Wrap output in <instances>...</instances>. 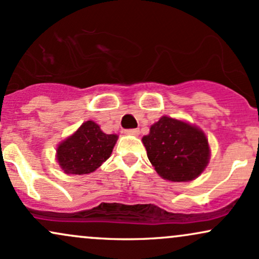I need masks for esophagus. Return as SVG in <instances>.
I'll list each match as a JSON object with an SVG mask.
<instances>
[{
    "label": "esophagus",
    "mask_w": 259,
    "mask_h": 259,
    "mask_svg": "<svg viewBox=\"0 0 259 259\" xmlns=\"http://www.w3.org/2000/svg\"><path fill=\"white\" fill-rule=\"evenodd\" d=\"M124 133H125L126 135H139L140 130L139 129H126V130H124Z\"/></svg>",
    "instance_id": "obj_1"
}]
</instances>
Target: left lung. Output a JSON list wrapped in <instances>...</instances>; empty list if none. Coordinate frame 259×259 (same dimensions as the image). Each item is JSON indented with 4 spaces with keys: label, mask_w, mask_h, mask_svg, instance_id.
Instances as JSON below:
<instances>
[{
    "label": "left lung",
    "mask_w": 259,
    "mask_h": 259,
    "mask_svg": "<svg viewBox=\"0 0 259 259\" xmlns=\"http://www.w3.org/2000/svg\"><path fill=\"white\" fill-rule=\"evenodd\" d=\"M142 142L159 177L174 183L196 179L209 162V145L200 127L167 115L150 127Z\"/></svg>",
    "instance_id": "left-lung-1"
}]
</instances>
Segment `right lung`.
Wrapping results in <instances>:
<instances>
[{
  "label": "right lung",
  "instance_id": "1",
  "mask_svg": "<svg viewBox=\"0 0 259 259\" xmlns=\"http://www.w3.org/2000/svg\"><path fill=\"white\" fill-rule=\"evenodd\" d=\"M118 140L105 134L99 124L88 120L57 147V162L65 174L82 175L96 170L112 154Z\"/></svg>",
  "mask_w": 259,
  "mask_h": 259
}]
</instances>
